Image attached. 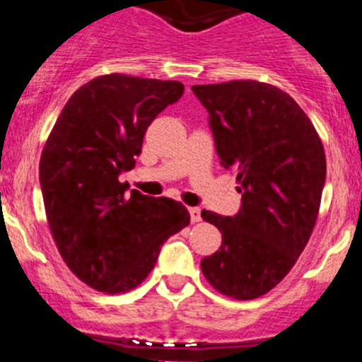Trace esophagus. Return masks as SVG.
Listing matches in <instances>:
<instances>
[{"instance_id":"34e87169","label":"esophagus","mask_w":362,"mask_h":362,"mask_svg":"<svg viewBox=\"0 0 362 362\" xmlns=\"http://www.w3.org/2000/svg\"><path fill=\"white\" fill-rule=\"evenodd\" d=\"M188 214H190L192 223H199V221H201V209H197V206H192V209H188Z\"/></svg>"}]
</instances>
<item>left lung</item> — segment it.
Masks as SVG:
<instances>
[{"label": "left lung", "instance_id": "obj_1", "mask_svg": "<svg viewBox=\"0 0 362 362\" xmlns=\"http://www.w3.org/2000/svg\"><path fill=\"white\" fill-rule=\"evenodd\" d=\"M206 110L219 163L238 174L235 216L203 210L221 248L201 261L214 288L233 299L270 292L292 270L317 221L325 148L299 105L259 81L194 85Z\"/></svg>", "mask_w": 362, "mask_h": 362}]
</instances>
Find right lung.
I'll use <instances>...</instances> for the list:
<instances>
[{"label": "right lung", "mask_w": 362, "mask_h": 362, "mask_svg": "<svg viewBox=\"0 0 362 362\" xmlns=\"http://www.w3.org/2000/svg\"><path fill=\"white\" fill-rule=\"evenodd\" d=\"M183 92L179 81L101 76L74 92L47 139L40 185L50 232L70 270L99 292L136 288L190 223L177 201L119 183L148 124Z\"/></svg>", "instance_id": "add662e5"}]
</instances>
